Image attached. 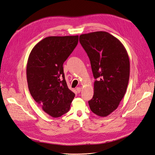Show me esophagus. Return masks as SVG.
Instances as JSON below:
<instances>
[{
  "instance_id": "34e87169",
  "label": "esophagus",
  "mask_w": 155,
  "mask_h": 155,
  "mask_svg": "<svg viewBox=\"0 0 155 155\" xmlns=\"http://www.w3.org/2000/svg\"><path fill=\"white\" fill-rule=\"evenodd\" d=\"M77 93H81V87H77Z\"/></svg>"
}]
</instances>
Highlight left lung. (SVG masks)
<instances>
[{"mask_svg":"<svg viewBox=\"0 0 155 155\" xmlns=\"http://www.w3.org/2000/svg\"><path fill=\"white\" fill-rule=\"evenodd\" d=\"M79 41L89 57L93 76L94 95L88 101L91 111L106 117L124 97L130 77L127 50L116 37L104 31L81 34Z\"/></svg>","mask_w":155,"mask_h":155,"instance_id":"left-lung-1","label":"left lung"}]
</instances>
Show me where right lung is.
I'll return each instance as SVG.
<instances>
[{
    "label": "right lung",
    "instance_id": "obj_1",
    "mask_svg": "<svg viewBox=\"0 0 155 155\" xmlns=\"http://www.w3.org/2000/svg\"><path fill=\"white\" fill-rule=\"evenodd\" d=\"M78 42V36H49L31 50L27 64L28 87L34 100L53 117L70 110L75 94L66 82L63 63Z\"/></svg>",
    "mask_w": 155,
    "mask_h": 155
}]
</instances>
